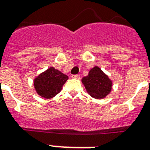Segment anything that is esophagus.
I'll return each mask as SVG.
<instances>
[{
	"instance_id": "esophagus-1",
	"label": "esophagus",
	"mask_w": 150,
	"mask_h": 150,
	"mask_svg": "<svg viewBox=\"0 0 150 150\" xmlns=\"http://www.w3.org/2000/svg\"><path fill=\"white\" fill-rule=\"evenodd\" d=\"M71 77L74 79H80V76H79V75H72Z\"/></svg>"
}]
</instances>
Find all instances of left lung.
Listing matches in <instances>:
<instances>
[{"label":"left lung","instance_id":"obj_1","mask_svg":"<svg viewBox=\"0 0 150 150\" xmlns=\"http://www.w3.org/2000/svg\"><path fill=\"white\" fill-rule=\"evenodd\" d=\"M88 93L95 99H103L110 93L112 83L98 67H95L88 73V76L82 79Z\"/></svg>","mask_w":150,"mask_h":150}]
</instances>
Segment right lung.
I'll return each mask as SVG.
<instances>
[{
	"instance_id": "obj_1",
	"label": "right lung",
	"mask_w": 150,
	"mask_h": 150,
	"mask_svg": "<svg viewBox=\"0 0 150 150\" xmlns=\"http://www.w3.org/2000/svg\"><path fill=\"white\" fill-rule=\"evenodd\" d=\"M67 79V75L50 67L34 79V88L40 96L50 99L59 94Z\"/></svg>"
}]
</instances>
